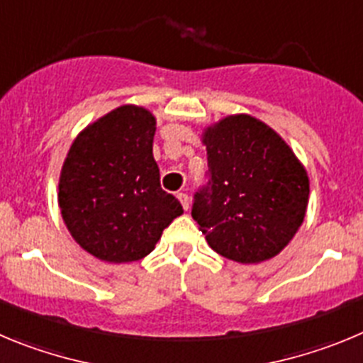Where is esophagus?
Here are the masks:
<instances>
[{
	"label": "esophagus",
	"instance_id": "esophagus-1",
	"mask_svg": "<svg viewBox=\"0 0 363 363\" xmlns=\"http://www.w3.org/2000/svg\"><path fill=\"white\" fill-rule=\"evenodd\" d=\"M177 199L179 201H181V204H182V208H184L186 211L189 210V197L186 194H177Z\"/></svg>",
	"mask_w": 363,
	"mask_h": 363
}]
</instances>
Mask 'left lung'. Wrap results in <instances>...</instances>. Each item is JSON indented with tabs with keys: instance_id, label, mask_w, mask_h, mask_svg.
Segmentation results:
<instances>
[{
	"instance_id": "1",
	"label": "left lung",
	"mask_w": 363,
	"mask_h": 363,
	"mask_svg": "<svg viewBox=\"0 0 363 363\" xmlns=\"http://www.w3.org/2000/svg\"><path fill=\"white\" fill-rule=\"evenodd\" d=\"M208 184L195 194L191 217L211 250L240 264L273 259L302 226L309 177L273 128L237 113L202 133Z\"/></svg>"
}]
</instances>
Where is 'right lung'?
<instances>
[{"label": "right lung", "mask_w": 363, "mask_h": 363, "mask_svg": "<svg viewBox=\"0 0 363 363\" xmlns=\"http://www.w3.org/2000/svg\"><path fill=\"white\" fill-rule=\"evenodd\" d=\"M155 117L125 104L72 143L60 175L61 215L77 244L104 262L141 260L182 215L153 159Z\"/></svg>", "instance_id": "obj_1"}]
</instances>
